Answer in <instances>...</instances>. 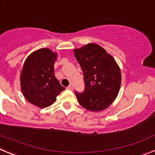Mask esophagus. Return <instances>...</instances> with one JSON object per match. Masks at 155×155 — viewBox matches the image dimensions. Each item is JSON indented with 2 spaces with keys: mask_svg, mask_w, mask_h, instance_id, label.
Returning <instances> with one entry per match:
<instances>
[{
  "mask_svg": "<svg viewBox=\"0 0 155 155\" xmlns=\"http://www.w3.org/2000/svg\"><path fill=\"white\" fill-rule=\"evenodd\" d=\"M67 88H68V90H70V91H73V89H74L73 86L72 85H69L68 87H67Z\"/></svg>",
  "mask_w": 155,
  "mask_h": 155,
  "instance_id": "esophagus-1",
  "label": "esophagus"
}]
</instances>
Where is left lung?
Returning a JSON list of instances; mask_svg holds the SVG:
<instances>
[{
  "mask_svg": "<svg viewBox=\"0 0 155 155\" xmlns=\"http://www.w3.org/2000/svg\"><path fill=\"white\" fill-rule=\"evenodd\" d=\"M83 71L84 91L75 92L82 107L91 112L108 108L117 97L121 85V72L112 56L102 46L88 43L74 50Z\"/></svg>",
  "mask_w": 155,
  "mask_h": 155,
  "instance_id": "8db88e82",
  "label": "left lung"
}]
</instances>
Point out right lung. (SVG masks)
<instances>
[{
  "label": "right lung",
  "mask_w": 155,
  "mask_h": 155,
  "mask_svg": "<svg viewBox=\"0 0 155 155\" xmlns=\"http://www.w3.org/2000/svg\"><path fill=\"white\" fill-rule=\"evenodd\" d=\"M57 53L48 48L31 53L25 60L20 76L21 89L30 103L39 108L51 105L65 89L54 75Z\"/></svg>",
  "instance_id": "add662e5"
}]
</instances>
